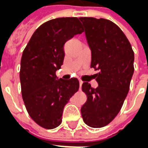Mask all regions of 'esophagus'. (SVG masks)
<instances>
[{"label":"esophagus","instance_id":"obj_1","mask_svg":"<svg viewBox=\"0 0 148 148\" xmlns=\"http://www.w3.org/2000/svg\"><path fill=\"white\" fill-rule=\"evenodd\" d=\"M82 83H83V82L79 81V86H80V89H81V87H82Z\"/></svg>","mask_w":148,"mask_h":148}]
</instances>
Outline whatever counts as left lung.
Wrapping results in <instances>:
<instances>
[{"instance_id":"1","label":"left lung","mask_w":148,"mask_h":148,"mask_svg":"<svg viewBox=\"0 0 148 148\" xmlns=\"http://www.w3.org/2000/svg\"><path fill=\"white\" fill-rule=\"evenodd\" d=\"M91 49V68L98 87L84 82L82 90L87 101L81 112L84 122L91 127H102L114 119L129 90L134 73V52L126 36L111 21L80 17Z\"/></svg>"}]
</instances>
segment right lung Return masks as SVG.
Masks as SVG:
<instances>
[{
  "label": "right lung",
  "instance_id": "1",
  "mask_svg": "<svg viewBox=\"0 0 148 148\" xmlns=\"http://www.w3.org/2000/svg\"><path fill=\"white\" fill-rule=\"evenodd\" d=\"M83 32L77 17L53 19L35 31L23 51L22 97L31 118L43 128L61 124L65 106L79 89L77 78L57 80L55 72L63 63L65 42Z\"/></svg>",
  "mask_w": 148,
  "mask_h": 148
}]
</instances>
